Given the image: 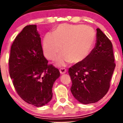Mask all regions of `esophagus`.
I'll return each instance as SVG.
<instances>
[{
    "label": "esophagus",
    "mask_w": 123,
    "mask_h": 123,
    "mask_svg": "<svg viewBox=\"0 0 123 123\" xmlns=\"http://www.w3.org/2000/svg\"><path fill=\"white\" fill-rule=\"evenodd\" d=\"M60 72L61 74H64L66 72V70L65 68H61L60 69Z\"/></svg>",
    "instance_id": "esophagus-1"
}]
</instances>
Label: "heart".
I'll use <instances>...</instances> for the list:
<instances>
[{
    "label": "heart",
    "instance_id": "b5f03b06",
    "mask_svg": "<svg viewBox=\"0 0 123 123\" xmlns=\"http://www.w3.org/2000/svg\"><path fill=\"white\" fill-rule=\"evenodd\" d=\"M96 40L94 29L83 25H59L54 34L48 33L43 40L45 57L53 60L62 49L63 53L58 58L57 63H77L85 60L92 51Z\"/></svg>",
    "mask_w": 123,
    "mask_h": 123
}]
</instances>
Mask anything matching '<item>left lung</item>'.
<instances>
[{
  "instance_id": "8db88e82",
  "label": "left lung",
  "mask_w": 123,
  "mask_h": 123,
  "mask_svg": "<svg viewBox=\"0 0 123 123\" xmlns=\"http://www.w3.org/2000/svg\"><path fill=\"white\" fill-rule=\"evenodd\" d=\"M97 31L96 46L88 57L68 70L72 83L70 91L83 104L98 102L106 94L116 66L111 41L101 29Z\"/></svg>"
}]
</instances>
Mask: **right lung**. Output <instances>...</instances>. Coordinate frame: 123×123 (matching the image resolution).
<instances>
[{
    "instance_id": "right-lung-1",
    "label": "right lung",
    "mask_w": 123,
    "mask_h": 123,
    "mask_svg": "<svg viewBox=\"0 0 123 123\" xmlns=\"http://www.w3.org/2000/svg\"><path fill=\"white\" fill-rule=\"evenodd\" d=\"M8 66L15 91L25 102L36 107L50 102L52 87L60 73L44 57L36 25H27L16 36Z\"/></svg>"
}]
</instances>
